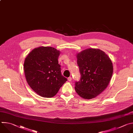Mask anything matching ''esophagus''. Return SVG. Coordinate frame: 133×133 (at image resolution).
Segmentation results:
<instances>
[{
	"instance_id": "1",
	"label": "esophagus",
	"mask_w": 133,
	"mask_h": 133,
	"mask_svg": "<svg viewBox=\"0 0 133 133\" xmlns=\"http://www.w3.org/2000/svg\"><path fill=\"white\" fill-rule=\"evenodd\" d=\"M68 81L69 82H71V81H72V78H71V77H68Z\"/></svg>"
}]
</instances>
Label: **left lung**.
I'll return each mask as SVG.
<instances>
[{"label":"left lung","instance_id":"left-lung-1","mask_svg":"<svg viewBox=\"0 0 133 133\" xmlns=\"http://www.w3.org/2000/svg\"><path fill=\"white\" fill-rule=\"evenodd\" d=\"M80 80L75 82V89L84 99L98 96L108 85L113 72L109 57L98 49L89 48L77 55Z\"/></svg>","mask_w":133,"mask_h":133}]
</instances>
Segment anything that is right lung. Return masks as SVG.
<instances>
[{"label": "right lung", "instance_id": "right-lung-1", "mask_svg": "<svg viewBox=\"0 0 133 133\" xmlns=\"http://www.w3.org/2000/svg\"><path fill=\"white\" fill-rule=\"evenodd\" d=\"M59 51L51 47H39L26 57L24 68L26 81L39 95L52 97L67 79L62 75L58 58Z\"/></svg>", "mask_w": 133, "mask_h": 133}]
</instances>
